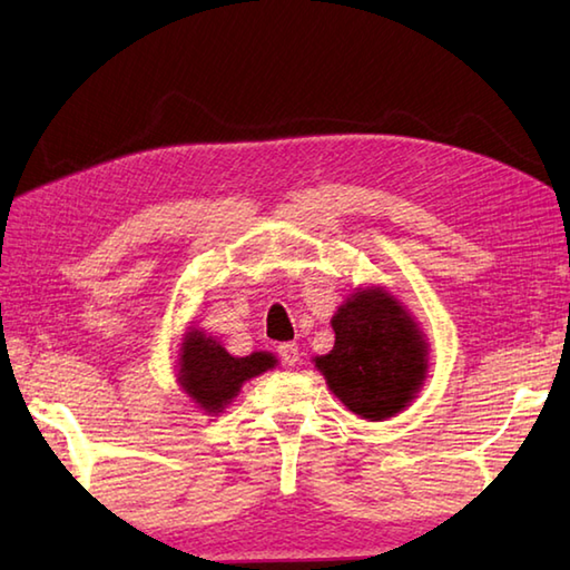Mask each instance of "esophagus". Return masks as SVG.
<instances>
[{
  "instance_id": "obj_1",
  "label": "esophagus",
  "mask_w": 570,
  "mask_h": 570,
  "mask_svg": "<svg viewBox=\"0 0 570 570\" xmlns=\"http://www.w3.org/2000/svg\"><path fill=\"white\" fill-rule=\"evenodd\" d=\"M278 357H282L284 365L294 367V365H298V360H301V350H298L296 343H284V345H278Z\"/></svg>"
}]
</instances>
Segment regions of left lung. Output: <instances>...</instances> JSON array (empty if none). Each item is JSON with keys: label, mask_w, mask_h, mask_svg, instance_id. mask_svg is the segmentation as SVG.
I'll return each instance as SVG.
<instances>
[{"label": "left lung", "mask_w": 570, "mask_h": 570, "mask_svg": "<svg viewBox=\"0 0 570 570\" xmlns=\"http://www.w3.org/2000/svg\"><path fill=\"white\" fill-rule=\"evenodd\" d=\"M335 345L316 367L353 414L382 421L406 409L429 370V343L382 286L357 288L333 316Z\"/></svg>", "instance_id": "8db88e82"}]
</instances>
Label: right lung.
Here are the masks:
<instances>
[{"mask_svg":"<svg viewBox=\"0 0 570 570\" xmlns=\"http://www.w3.org/2000/svg\"><path fill=\"white\" fill-rule=\"evenodd\" d=\"M274 365L276 357L272 353L233 357L215 337L193 328L180 343L178 382L200 409L220 414L237 396L242 384Z\"/></svg>","mask_w":570,"mask_h":570,"instance_id":"right-lung-1","label":"right lung"}]
</instances>
